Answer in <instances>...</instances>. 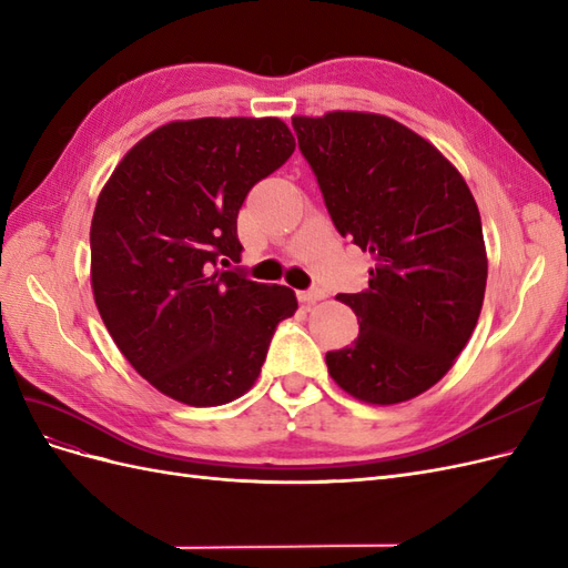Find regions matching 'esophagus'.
I'll use <instances>...</instances> for the list:
<instances>
[{"label":"esophagus","instance_id":"1","mask_svg":"<svg viewBox=\"0 0 568 568\" xmlns=\"http://www.w3.org/2000/svg\"><path fill=\"white\" fill-rule=\"evenodd\" d=\"M324 298V291L322 288H307V291H298V301L305 305H313L317 301Z\"/></svg>","mask_w":568,"mask_h":568}]
</instances>
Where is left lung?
Masks as SVG:
<instances>
[{
    "instance_id": "1",
    "label": "left lung",
    "mask_w": 568,
    "mask_h": 568,
    "mask_svg": "<svg viewBox=\"0 0 568 568\" xmlns=\"http://www.w3.org/2000/svg\"><path fill=\"white\" fill-rule=\"evenodd\" d=\"M341 236L372 253L353 307V346L326 353L332 379L357 400L405 403L440 382L467 346L488 261L467 182L424 136L393 118L334 111L291 118Z\"/></svg>"
}]
</instances>
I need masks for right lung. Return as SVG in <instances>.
Masks as SVG:
<instances>
[{
    "label": "right lung",
    "mask_w": 568,
    "mask_h": 568,
    "mask_svg": "<svg viewBox=\"0 0 568 568\" xmlns=\"http://www.w3.org/2000/svg\"><path fill=\"white\" fill-rule=\"evenodd\" d=\"M296 142L280 118L178 120L146 134L101 189L92 291L115 346L184 405H225L261 374L288 286L251 282L236 215Z\"/></svg>",
    "instance_id": "obj_1"
}]
</instances>
